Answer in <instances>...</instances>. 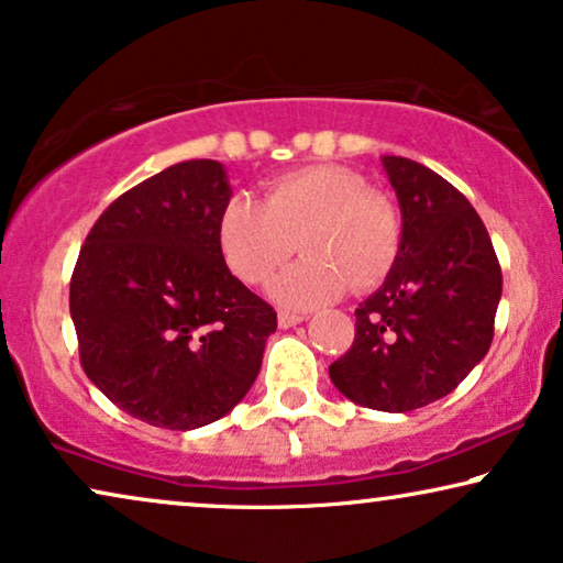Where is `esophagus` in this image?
I'll list each match as a JSON object with an SVG mask.
<instances>
[{
	"label": "esophagus",
	"mask_w": 563,
	"mask_h": 563,
	"mask_svg": "<svg viewBox=\"0 0 563 563\" xmlns=\"http://www.w3.org/2000/svg\"><path fill=\"white\" fill-rule=\"evenodd\" d=\"M276 320H279V328H295L305 318H302V314H295V312H279V318H276Z\"/></svg>",
	"instance_id": "1"
}]
</instances>
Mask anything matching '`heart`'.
Wrapping results in <instances>:
<instances>
[{
  "mask_svg": "<svg viewBox=\"0 0 563 563\" xmlns=\"http://www.w3.org/2000/svg\"><path fill=\"white\" fill-rule=\"evenodd\" d=\"M222 258L238 279L264 287L295 249L305 253L272 297L291 310L333 302L349 287L372 291L402 249V214L343 166H307L268 184L264 202L233 197L218 220Z\"/></svg>",
  "mask_w": 563,
  "mask_h": 563,
  "instance_id": "heart-1",
  "label": "heart"
}]
</instances>
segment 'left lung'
Here are the masks:
<instances>
[{
    "label": "left lung",
    "instance_id": "left-lung-1",
    "mask_svg": "<svg viewBox=\"0 0 563 563\" xmlns=\"http://www.w3.org/2000/svg\"><path fill=\"white\" fill-rule=\"evenodd\" d=\"M402 210L397 264L356 310V338L330 379L356 405L410 412L441 399L487 356L503 297L489 233L468 199L402 156H384Z\"/></svg>",
    "mask_w": 563,
    "mask_h": 563
}]
</instances>
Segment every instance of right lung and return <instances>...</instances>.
<instances>
[{
  "label": "right lung",
  "instance_id": "1",
  "mask_svg": "<svg viewBox=\"0 0 563 563\" xmlns=\"http://www.w3.org/2000/svg\"><path fill=\"white\" fill-rule=\"evenodd\" d=\"M218 161H181L99 214L71 274L84 372L133 418L168 430L220 420L256 382L274 307L235 279L218 220Z\"/></svg>",
  "mask_w": 563,
  "mask_h": 563
}]
</instances>
